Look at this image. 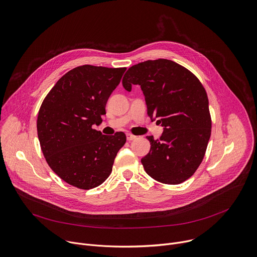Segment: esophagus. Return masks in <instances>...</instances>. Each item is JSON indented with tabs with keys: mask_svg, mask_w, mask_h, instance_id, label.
I'll return each instance as SVG.
<instances>
[{
	"mask_svg": "<svg viewBox=\"0 0 257 257\" xmlns=\"http://www.w3.org/2000/svg\"><path fill=\"white\" fill-rule=\"evenodd\" d=\"M127 140L128 141H132V140H134V139H136V137L137 136H135V135H133V134H131V133H127Z\"/></svg>",
	"mask_w": 257,
	"mask_h": 257,
	"instance_id": "esophagus-1",
	"label": "esophagus"
}]
</instances>
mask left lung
Instances as JSON below:
<instances>
[{"instance_id": "obj_1", "label": "left lung", "mask_w": 257, "mask_h": 257, "mask_svg": "<svg viewBox=\"0 0 257 257\" xmlns=\"http://www.w3.org/2000/svg\"><path fill=\"white\" fill-rule=\"evenodd\" d=\"M122 83L128 91L140 85L148 115L164 127L160 139L148 136L151 151L141 159L145 172L170 185L189 179L204 158L211 133L208 98L199 79L185 67L159 59L130 67Z\"/></svg>"}]
</instances>
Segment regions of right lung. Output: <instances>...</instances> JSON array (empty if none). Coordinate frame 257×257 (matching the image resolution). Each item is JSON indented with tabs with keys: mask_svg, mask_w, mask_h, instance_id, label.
Segmentation results:
<instances>
[{
	"mask_svg": "<svg viewBox=\"0 0 257 257\" xmlns=\"http://www.w3.org/2000/svg\"><path fill=\"white\" fill-rule=\"evenodd\" d=\"M125 71L76 67L57 81L41 105L36 127L42 152L50 168L72 186L92 189L112 173L126 135H102L92 126L102 122L106 101Z\"/></svg>",
	"mask_w": 257,
	"mask_h": 257,
	"instance_id": "add662e5",
	"label": "right lung"
}]
</instances>
